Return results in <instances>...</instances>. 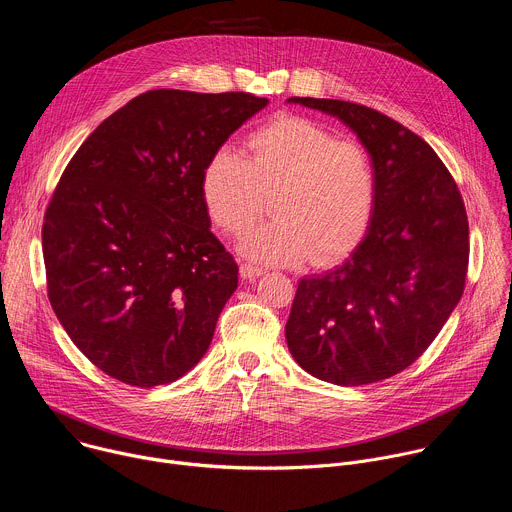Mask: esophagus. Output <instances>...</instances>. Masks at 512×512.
<instances>
[{"label":"esophagus","mask_w":512,"mask_h":512,"mask_svg":"<svg viewBox=\"0 0 512 512\" xmlns=\"http://www.w3.org/2000/svg\"><path fill=\"white\" fill-rule=\"evenodd\" d=\"M265 271L261 269V267H253V265H249V263H245V265H241V277L243 279H257V277H261Z\"/></svg>","instance_id":"obj_1"}]
</instances>
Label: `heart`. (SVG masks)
Listing matches in <instances>:
<instances>
[{
  "instance_id": "obj_1",
  "label": "heart",
  "mask_w": 512,
  "mask_h": 512,
  "mask_svg": "<svg viewBox=\"0 0 512 512\" xmlns=\"http://www.w3.org/2000/svg\"><path fill=\"white\" fill-rule=\"evenodd\" d=\"M200 194L210 221L239 237L271 194L275 218L255 227L241 251L261 263H330L367 233L377 204L369 152L336 139L324 125L281 115L247 139V154L216 150L204 164Z\"/></svg>"
}]
</instances>
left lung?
<instances>
[{
    "label": "left lung",
    "mask_w": 512,
    "mask_h": 512,
    "mask_svg": "<svg viewBox=\"0 0 512 512\" xmlns=\"http://www.w3.org/2000/svg\"><path fill=\"white\" fill-rule=\"evenodd\" d=\"M356 133L377 172V204L362 241L334 269L300 279L285 324L291 356L340 387L389 379L440 334L468 269L460 190L429 145L364 105L291 97Z\"/></svg>",
    "instance_id": "left-lung-1"
}]
</instances>
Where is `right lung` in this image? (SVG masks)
Listing matches in <instances>:
<instances>
[{"label": "right lung", "mask_w": 512, "mask_h": 512, "mask_svg": "<svg viewBox=\"0 0 512 512\" xmlns=\"http://www.w3.org/2000/svg\"><path fill=\"white\" fill-rule=\"evenodd\" d=\"M267 99L148 91L107 117L48 204V300L109 377L158 387L194 369L239 283L200 194L208 158Z\"/></svg>", "instance_id": "right-lung-1"}]
</instances>
